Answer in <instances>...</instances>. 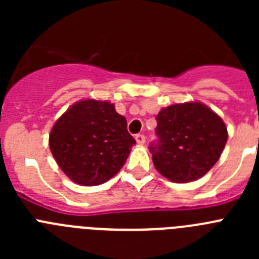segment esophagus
Returning <instances> with one entry per match:
<instances>
[{
	"label": "esophagus",
	"instance_id": "obj_1",
	"mask_svg": "<svg viewBox=\"0 0 259 259\" xmlns=\"http://www.w3.org/2000/svg\"><path fill=\"white\" fill-rule=\"evenodd\" d=\"M135 139H136V141H137V144H139V145H143V144L145 143V136H144V135H141V134L136 135V136H135Z\"/></svg>",
	"mask_w": 259,
	"mask_h": 259
}]
</instances>
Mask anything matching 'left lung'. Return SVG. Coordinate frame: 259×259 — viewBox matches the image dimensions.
I'll return each mask as SVG.
<instances>
[{"mask_svg":"<svg viewBox=\"0 0 259 259\" xmlns=\"http://www.w3.org/2000/svg\"><path fill=\"white\" fill-rule=\"evenodd\" d=\"M157 143L149 146L157 171L174 183L202 178L221 158L227 127L201 102L176 104L157 115Z\"/></svg>","mask_w":259,"mask_h":259,"instance_id":"1","label":"left lung"}]
</instances>
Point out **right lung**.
I'll return each instance as SVG.
<instances>
[{
  "label": "right lung",
  "mask_w": 259,
  "mask_h": 259,
  "mask_svg": "<svg viewBox=\"0 0 259 259\" xmlns=\"http://www.w3.org/2000/svg\"><path fill=\"white\" fill-rule=\"evenodd\" d=\"M135 144L124 116L113 104L97 100L72 105L49 135L50 150L61 170L72 182L89 187L116 175Z\"/></svg>",
  "instance_id": "right-lung-1"
}]
</instances>
